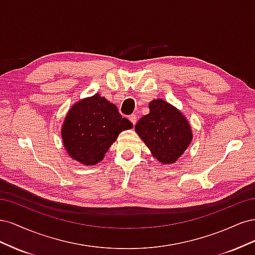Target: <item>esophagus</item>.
Returning <instances> with one entry per match:
<instances>
[{
  "instance_id": "1",
  "label": "esophagus",
  "mask_w": 255,
  "mask_h": 255,
  "mask_svg": "<svg viewBox=\"0 0 255 255\" xmlns=\"http://www.w3.org/2000/svg\"><path fill=\"white\" fill-rule=\"evenodd\" d=\"M128 119H129V121H130V122L133 123V126H135V125H136V122H137V116H136V115H134V114H133V115H130Z\"/></svg>"
}]
</instances>
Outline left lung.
<instances>
[{"instance_id": "8db88e82", "label": "left lung", "mask_w": 255, "mask_h": 255, "mask_svg": "<svg viewBox=\"0 0 255 255\" xmlns=\"http://www.w3.org/2000/svg\"><path fill=\"white\" fill-rule=\"evenodd\" d=\"M150 113L137 122L135 130L154 157L163 164L175 163L191 141V129L181 112L164 100H153Z\"/></svg>"}]
</instances>
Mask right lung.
Here are the masks:
<instances>
[{
	"instance_id": "add662e5",
	"label": "right lung",
	"mask_w": 255,
	"mask_h": 255,
	"mask_svg": "<svg viewBox=\"0 0 255 255\" xmlns=\"http://www.w3.org/2000/svg\"><path fill=\"white\" fill-rule=\"evenodd\" d=\"M133 128L117 106L95 95L76 103L65 119L61 136L72 158L84 165L102 160L123 129Z\"/></svg>"
}]
</instances>
